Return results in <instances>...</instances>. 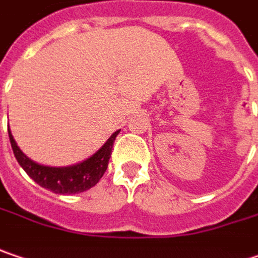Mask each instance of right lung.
<instances>
[{"label":"right lung","mask_w":258,"mask_h":258,"mask_svg":"<svg viewBox=\"0 0 258 258\" xmlns=\"http://www.w3.org/2000/svg\"><path fill=\"white\" fill-rule=\"evenodd\" d=\"M118 133L119 130L115 131L108 139V142L103 144L93 156H90L82 163L66 166V168H51V166H43V165L35 163L19 149V146L13 139V134L10 133V128H8V137H10V143H11L16 159L26 171V174L35 182H38L40 187L49 189L55 194H76V192H83L86 189L92 188L103 176L108 168V162L112 153V146H114L115 137L118 136Z\"/></svg>","instance_id":"1"}]
</instances>
